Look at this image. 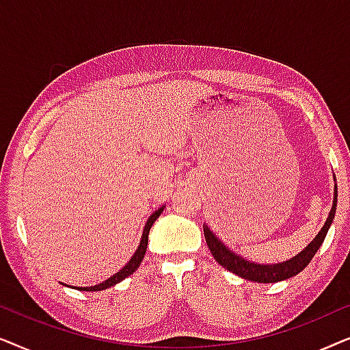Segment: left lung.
<instances>
[{
	"label": "left lung",
	"mask_w": 350,
	"mask_h": 350,
	"mask_svg": "<svg viewBox=\"0 0 350 350\" xmlns=\"http://www.w3.org/2000/svg\"><path fill=\"white\" fill-rule=\"evenodd\" d=\"M336 202H338V191L334 188V199H333V207L329 212L327 221H325L322 231L317 234V237L304 248L299 255H296L291 260L285 262H279V265H255V262L245 261L236 253H232L229 248L223 245L221 242L215 237V234L210 231L208 226H204V236L205 242L212 252L215 260L218 261L219 266H223L224 269L234 272L236 275H241L242 279L258 282V284H274V282L286 280L290 277L299 274L306 266L309 265L310 260L315 256V253L322 245L329 226H332L334 213H336Z\"/></svg>",
	"instance_id": "1"
}]
</instances>
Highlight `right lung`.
<instances>
[{
  "mask_svg": "<svg viewBox=\"0 0 350 350\" xmlns=\"http://www.w3.org/2000/svg\"><path fill=\"white\" fill-rule=\"evenodd\" d=\"M162 210H164V207H161L159 210H156L154 213L151 215L150 219H148L146 224H145V231H143V236H142V241H140V245H138L137 252L133 253V256L131 258V261L127 262L126 266L122 267L121 271L116 272V274L109 277V279H107L105 282H102V284L95 285V286H84V288H81V286H76V290H81V291H100V290H105V288H109V286L116 285L119 284V282L126 279V277H129L131 274H133L138 269V266H140V262L143 261V256H145L146 253V247H148V234H150V229L152 226V223L156 221L157 218H159V215L162 213Z\"/></svg>",
  "mask_w": 350,
  "mask_h": 350,
  "instance_id": "1",
  "label": "right lung"
}]
</instances>
